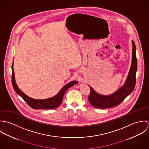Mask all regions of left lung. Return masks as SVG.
<instances>
[{"label": "left lung", "mask_w": 149, "mask_h": 149, "mask_svg": "<svg viewBox=\"0 0 149 149\" xmlns=\"http://www.w3.org/2000/svg\"><path fill=\"white\" fill-rule=\"evenodd\" d=\"M132 61L126 80L123 85L114 93L109 95H103L96 92L90 85L91 92L88 97L89 103L98 108H107L116 106L133 91L136 82V72L137 70V60L136 57V47L132 41Z\"/></svg>", "instance_id": "8db88e82"}]
</instances>
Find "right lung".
I'll use <instances>...</instances> for the list:
<instances>
[{
    "instance_id": "right-lung-1",
    "label": "right lung",
    "mask_w": 149,
    "mask_h": 149,
    "mask_svg": "<svg viewBox=\"0 0 149 149\" xmlns=\"http://www.w3.org/2000/svg\"><path fill=\"white\" fill-rule=\"evenodd\" d=\"M14 60L12 65V84L14 89L15 92L19 95L27 103V104L33 109H53L59 106L63 100L64 94L65 92L68 89V88L72 87L78 83L77 81H72L69 83L64 85L62 89L58 92V93L54 96L53 97L45 99H36L29 97L26 95L24 93L22 92L21 90L18 88V85L15 82V79L14 76V71L13 69Z\"/></svg>"
}]
</instances>
